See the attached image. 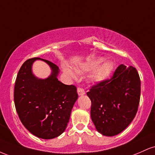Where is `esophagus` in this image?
<instances>
[{
	"label": "esophagus",
	"instance_id": "esophagus-1",
	"mask_svg": "<svg viewBox=\"0 0 155 155\" xmlns=\"http://www.w3.org/2000/svg\"><path fill=\"white\" fill-rule=\"evenodd\" d=\"M77 92H78V95H84L85 94V91L81 87H78L77 88Z\"/></svg>",
	"mask_w": 155,
	"mask_h": 155
}]
</instances>
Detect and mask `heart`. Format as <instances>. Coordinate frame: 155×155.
<instances>
[{
    "label": "heart",
    "mask_w": 155,
    "mask_h": 155,
    "mask_svg": "<svg viewBox=\"0 0 155 155\" xmlns=\"http://www.w3.org/2000/svg\"><path fill=\"white\" fill-rule=\"evenodd\" d=\"M103 60H104L103 58H97V59L90 60V61L88 62L87 63H86L85 65H83L82 68L85 71H91L95 70V69L98 67V65L102 63ZM63 68L64 73H65V74H67L69 77H76V73L74 72L71 68H70L65 65H63ZM112 70H113V63H112L111 61L104 62V63L101 65H100V66L94 71L93 74H92V79L95 81H104V80L106 79L108 76H110Z\"/></svg>",
    "instance_id": "obj_1"
}]
</instances>
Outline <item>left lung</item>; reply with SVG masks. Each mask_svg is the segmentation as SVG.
<instances>
[{
  "instance_id": "8db88e82",
  "label": "left lung",
  "mask_w": 155,
  "mask_h": 155,
  "mask_svg": "<svg viewBox=\"0 0 155 155\" xmlns=\"http://www.w3.org/2000/svg\"><path fill=\"white\" fill-rule=\"evenodd\" d=\"M87 95L91 100L90 114L96 129L114 136L131 123L138 111L140 80L136 68L121 64L111 79L92 86Z\"/></svg>"
}]
</instances>
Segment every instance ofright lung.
Masks as SVG:
<instances>
[{"label":"right lung","mask_w":155,"mask_h":155,"mask_svg":"<svg viewBox=\"0 0 155 155\" xmlns=\"http://www.w3.org/2000/svg\"><path fill=\"white\" fill-rule=\"evenodd\" d=\"M36 59L51 67L53 72L47 79H38L31 73V64ZM58 73L55 64L33 58L22 64L16 79L14 101L19 120L28 131L43 139L54 138L65 131L78 98L76 86L58 81Z\"/></svg>","instance_id":"right-lung-1"}]
</instances>
